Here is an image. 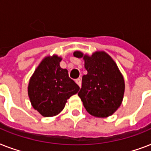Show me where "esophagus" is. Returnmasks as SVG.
<instances>
[{"mask_svg":"<svg viewBox=\"0 0 151 151\" xmlns=\"http://www.w3.org/2000/svg\"><path fill=\"white\" fill-rule=\"evenodd\" d=\"M76 83H77V84H78V85H79V86H81V79L80 78H78V79H76Z\"/></svg>","mask_w":151,"mask_h":151,"instance_id":"obj_1","label":"esophagus"}]
</instances>
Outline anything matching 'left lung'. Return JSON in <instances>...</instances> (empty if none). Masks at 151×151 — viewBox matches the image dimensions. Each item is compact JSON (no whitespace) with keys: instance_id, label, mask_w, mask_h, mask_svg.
<instances>
[{"instance_id":"obj_1","label":"left lung","mask_w":151,"mask_h":151,"mask_svg":"<svg viewBox=\"0 0 151 151\" xmlns=\"http://www.w3.org/2000/svg\"><path fill=\"white\" fill-rule=\"evenodd\" d=\"M73 55L83 58L88 71L78 93L86 110L95 117L112 115L122 104L124 92V78L116 63L105 52L89 56L76 51Z\"/></svg>"}]
</instances>
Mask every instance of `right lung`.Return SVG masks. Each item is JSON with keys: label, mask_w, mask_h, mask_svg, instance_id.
<instances>
[{"label": "right lung", "mask_w": 151, "mask_h": 151, "mask_svg": "<svg viewBox=\"0 0 151 151\" xmlns=\"http://www.w3.org/2000/svg\"><path fill=\"white\" fill-rule=\"evenodd\" d=\"M61 57L47 56L29 79L28 96L33 107L44 117H53L63 110L67 99L80 88L60 67Z\"/></svg>", "instance_id": "right-lung-1"}]
</instances>
